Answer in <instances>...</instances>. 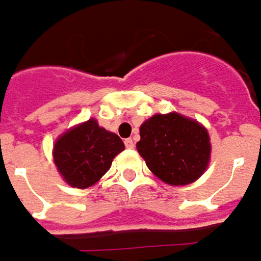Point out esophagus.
<instances>
[{"label":"esophagus","mask_w":261,"mask_h":261,"mask_svg":"<svg viewBox=\"0 0 261 261\" xmlns=\"http://www.w3.org/2000/svg\"><path fill=\"white\" fill-rule=\"evenodd\" d=\"M124 144L127 148H134V140L133 138H127L125 141H124Z\"/></svg>","instance_id":"esophagus-1"}]
</instances>
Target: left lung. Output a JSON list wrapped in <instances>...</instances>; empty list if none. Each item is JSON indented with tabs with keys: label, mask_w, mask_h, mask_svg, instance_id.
Here are the masks:
<instances>
[{
	"label": "left lung",
	"mask_w": 261,
	"mask_h": 261,
	"mask_svg": "<svg viewBox=\"0 0 261 261\" xmlns=\"http://www.w3.org/2000/svg\"><path fill=\"white\" fill-rule=\"evenodd\" d=\"M137 151L155 177L168 186H187L208 167L212 143L203 124L178 113L154 114L140 125Z\"/></svg>",
	"instance_id": "left-lung-1"
}]
</instances>
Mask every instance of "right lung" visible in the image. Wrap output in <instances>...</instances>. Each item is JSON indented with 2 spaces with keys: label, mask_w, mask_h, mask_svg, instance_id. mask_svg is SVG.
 Returning <instances> with one entry per match:
<instances>
[{
  "label": "right lung",
  "mask_w": 261,
  "mask_h": 261,
  "mask_svg": "<svg viewBox=\"0 0 261 261\" xmlns=\"http://www.w3.org/2000/svg\"><path fill=\"white\" fill-rule=\"evenodd\" d=\"M124 143L116 133L90 118L64 131L53 148L57 171L71 187L88 189L107 173Z\"/></svg>",
  "instance_id": "right-lung-1"
}]
</instances>
